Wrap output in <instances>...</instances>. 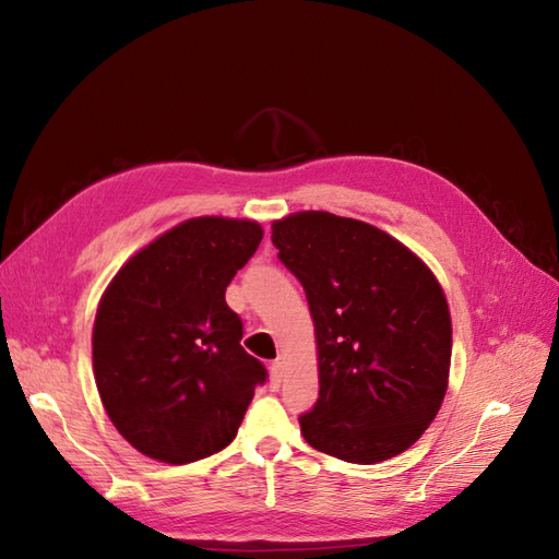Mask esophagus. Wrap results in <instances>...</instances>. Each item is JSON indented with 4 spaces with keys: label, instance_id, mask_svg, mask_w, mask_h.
<instances>
[{
    "label": "esophagus",
    "instance_id": "34e87169",
    "mask_svg": "<svg viewBox=\"0 0 559 559\" xmlns=\"http://www.w3.org/2000/svg\"><path fill=\"white\" fill-rule=\"evenodd\" d=\"M280 384H282V364L275 361L273 366H270V389L277 392Z\"/></svg>",
    "mask_w": 559,
    "mask_h": 559
}]
</instances>
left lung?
<instances>
[{"instance_id":"obj_1","label":"left lung","mask_w":559,"mask_h":559,"mask_svg":"<svg viewBox=\"0 0 559 559\" xmlns=\"http://www.w3.org/2000/svg\"><path fill=\"white\" fill-rule=\"evenodd\" d=\"M273 245L314 321L319 399L298 417L306 441L352 464L408 450L448 389L441 284L408 247L357 218L296 212L273 224Z\"/></svg>"}]
</instances>
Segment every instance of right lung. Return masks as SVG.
Returning a JSON list of instances; mask_svg holds the SVG:
<instances>
[{"mask_svg":"<svg viewBox=\"0 0 559 559\" xmlns=\"http://www.w3.org/2000/svg\"><path fill=\"white\" fill-rule=\"evenodd\" d=\"M261 240L247 218H189L134 253L103 294L97 392L118 433L151 460L189 464L224 450L265 382L226 302Z\"/></svg>","mask_w":559,"mask_h":559,"instance_id":"add662e5","label":"right lung"}]
</instances>
